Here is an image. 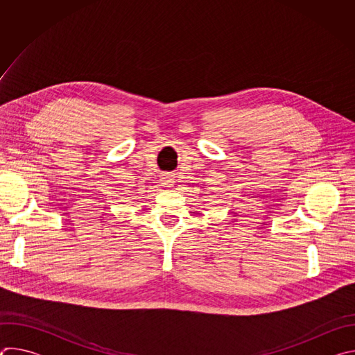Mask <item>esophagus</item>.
<instances>
[{"mask_svg": "<svg viewBox=\"0 0 355 355\" xmlns=\"http://www.w3.org/2000/svg\"><path fill=\"white\" fill-rule=\"evenodd\" d=\"M162 184H163L164 187H171V185H174V177H173V174H163V175H162Z\"/></svg>", "mask_w": 355, "mask_h": 355, "instance_id": "esophagus-1", "label": "esophagus"}]
</instances>
